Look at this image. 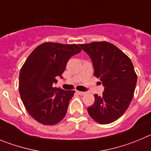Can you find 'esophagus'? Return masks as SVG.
<instances>
[{
  "mask_svg": "<svg viewBox=\"0 0 151 151\" xmlns=\"http://www.w3.org/2000/svg\"><path fill=\"white\" fill-rule=\"evenodd\" d=\"M77 93L78 94V95H86V92H84V91H77Z\"/></svg>",
  "mask_w": 151,
  "mask_h": 151,
  "instance_id": "obj_1",
  "label": "esophagus"
}]
</instances>
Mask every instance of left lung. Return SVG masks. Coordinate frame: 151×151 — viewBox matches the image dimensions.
<instances>
[{
    "instance_id": "obj_1",
    "label": "left lung",
    "mask_w": 151,
    "mask_h": 151,
    "mask_svg": "<svg viewBox=\"0 0 151 151\" xmlns=\"http://www.w3.org/2000/svg\"><path fill=\"white\" fill-rule=\"evenodd\" d=\"M79 45L89 56L94 75L105 87L102 96L94 95L95 102L87 109L88 114L99 124L112 123L126 112L133 98L137 75L133 63L120 49L109 42Z\"/></svg>"
}]
</instances>
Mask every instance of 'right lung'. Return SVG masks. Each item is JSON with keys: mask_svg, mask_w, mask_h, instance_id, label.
Returning <instances> with one entry per match:
<instances>
[{"mask_svg": "<svg viewBox=\"0 0 151 151\" xmlns=\"http://www.w3.org/2000/svg\"><path fill=\"white\" fill-rule=\"evenodd\" d=\"M77 45L45 42L29 54L19 74V93L28 113L39 123L53 125L65 115L74 91L53 87L63 78L68 61L80 53Z\"/></svg>", "mask_w": 151, "mask_h": 151, "instance_id": "right-lung-1", "label": "right lung"}]
</instances>
